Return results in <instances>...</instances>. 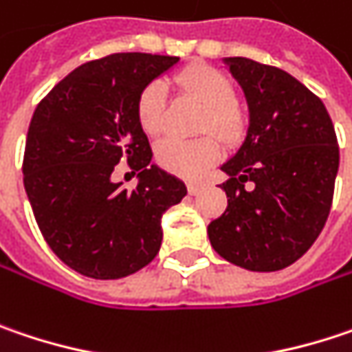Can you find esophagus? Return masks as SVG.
<instances>
[{
	"label": "esophagus",
	"instance_id": "34e87169",
	"mask_svg": "<svg viewBox=\"0 0 352 352\" xmlns=\"http://www.w3.org/2000/svg\"><path fill=\"white\" fill-rule=\"evenodd\" d=\"M200 190H202V184H198V182H188V194L196 196V194H200Z\"/></svg>",
	"mask_w": 352,
	"mask_h": 352
}]
</instances>
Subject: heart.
<instances>
[{"label": "heart", "mask_w": 352, "mask_h": 352, "mask_svg": "<svg viewBox=\"0 0 352 352\" xmlns=\"http://www.w3.org/2000/svg\"><path fill=\"white\" fill-rule=\"evenodd\" d=\"M180 84L198 102L206 106V116L202 120V132H216L220 138L236 140L242 130V120L234 102L232 82L218 69L208 65H198L180 76ZM166 112V91L160 82H152L142 89L138 98V122L142 130L156 136L164 130ZM220 146L210 136L198 140L164 138L156 146V160L164 170L194 178L200 176L218 158Z\"/></svg>", "instance_id": "1"}]
</instances>
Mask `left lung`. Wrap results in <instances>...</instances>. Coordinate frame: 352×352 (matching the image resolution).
Instances as JSON below:
<instances>
[{"label": "left lung", "mask_w": 352, "mask_h": 352, "mask_svg": "<svg viewBox=\"0 0 352 352\" xmlns=\"http://www.w3.org/2000/svg\"><path fill=\"white\" fill-rule=\"evenodd\" d=\"M222 62L244 91L248 130L220 166L228 206L208 224V239L228 263L280 270L313 246L329 218L339 172L335 126L320 98L285 69L248 58Z\"/></svg>", "instance_id": "left-lung-1"}]
</instances>
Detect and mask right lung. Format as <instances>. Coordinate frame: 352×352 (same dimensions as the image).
<instances>
[{
	"mask_svg": "<svg viewBox=\"0 0 352 352\" xmlns=\"http://www.w3.org/2000/svg\"><path fill=\"white\" fill-rule=\"evenodd\" d=\"M180 58L112 54L67 74L38 104L23 154V186L39 230L76 272L112 280L138 272L162 244V214L186 196L176 176L152 164L138 122L142 89ZM120 160L139 172L113 183Z\"/></svg>",
	"mask_w": 352,
	"mask_h": 352,
	"instance_id": "obj_1",
	"label": "right lung"
}]
</instances>
